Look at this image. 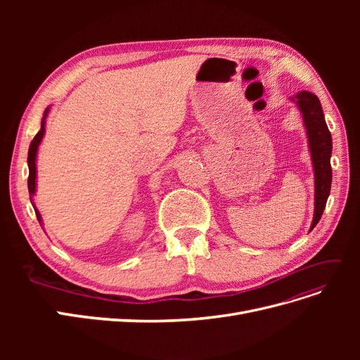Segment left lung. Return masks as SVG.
Segmentation results:
<instances>
[{
	"label": "left lung",
	"mask_w": 360,
	"mask_h": 360,
	"mask_svg": "<svg viewBox=\"0 0 360 360\" xmlns=\"http://www.w3.org/2000/svg\"><path fill=\"white\" fill-rule=\"evenodd\" d=\"M291 102L297 105L302 112L303 124L307 129L308 146L311 151L314 180H315V207H314V219L309 231L319 224L320 217L324 212L326 202H328L330 186H332V135L326 124L323 108L319 97L309 91H300L291 97Z\"/></svg>",
	"instance_id": "8db88e82"
}]
</instances>
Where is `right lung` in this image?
Segmentation results:
<instances>
[{
  "instance_id": "right-lung-1",
  "label": "right lung",
  "mask_w": 360,
  "mask_h": 360,
  "mask_svg": "<svg viewBox=\"0 0 360 360\" xmlns=\"http://www.w3.org/2000/svg\"><path fill=\"white\" fill-rule=\"evenodd\" d=\"M48 112H49V108H46L45 114H43V118H41V127L37 132V135L34 136V139L31 141L30 144V150H28V169H30V176H28V192H30V200H31V204L32 207H34L36 210V216L37 219L41 225V216L39 213V210L36 209L34 202H32V197H34L36 193V174H37V169H36V159H37V150H39V146L41 143L43 139V135H45V124H46V117H48Z\"/></svg>"
}]
</instances>
